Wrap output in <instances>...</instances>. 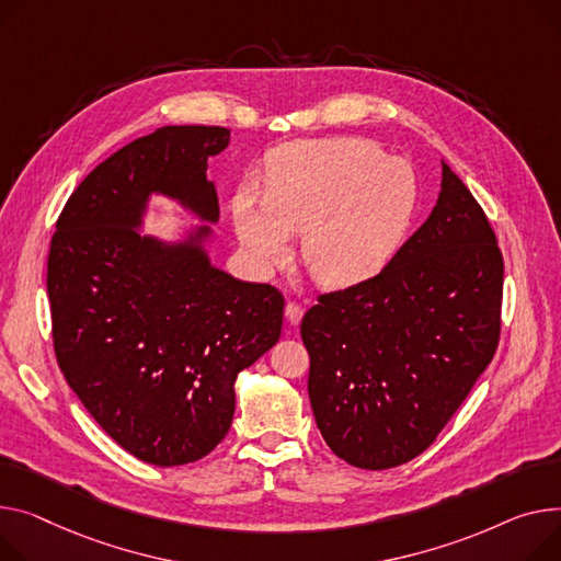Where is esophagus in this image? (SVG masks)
Listing matches in <instances>:
<instances>
[{
  "mask_svg": "<svg viewBox=\"0 0 561 561\" xmlns=\"http://www.w3.org/2000/svg\"><path fill=\"white\" fill-rule=\"evenodd\" d=\"M302 316H305V309H302V305H297V302H286V320L290 322V324H297L302 320Z\"/></svg>",
  "mask_w": 561,
  "mask_h": 561,
  "instance_id": "obj_1",
  "label": "esophagus"
}]
</instances>
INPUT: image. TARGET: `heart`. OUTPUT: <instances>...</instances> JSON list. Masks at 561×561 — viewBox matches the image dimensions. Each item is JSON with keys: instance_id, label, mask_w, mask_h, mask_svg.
Wrapping results in <instances>:
<instances>
[{"instance_id": "b5f03b06", "label": "heart", "mask_w": 561, "mask_h": 561, "mask_svg": "<svg viewBox=\"0 0 561 561\" xmlns=\"http://www.w3.org/2000/svg\"><path fill=\"white\" fill-rule=\"evenodd\" d=\"M417 180L403 160L365 139H309L268 158L261 205L234 203V226L261 266L286 259L288 237L302 234V261L316 282L345 288L377 275L410 226Z\"/></svg>"}]
</instances>
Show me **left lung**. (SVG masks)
<instances>
[{
    "mask_svg": "<svg viewBox=\"0 0 561 561\" xmlns=\"http://www.w3.org/2000/svg\"><path fill=\"white\" fill-rule=\"evenodd\" d=\"M503 268L488 216L442 164L437 205L386 268L320 293L302 318L309 399L335 456L379 471L428 449L496 354Z\"/></svg>",
    "mask_w": 561,
    "mask_h": 561,
    "instance_id": "8db88e82",
    "label": "left lung"
}]
</instances>
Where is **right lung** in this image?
I'll use <instances>...</instances> for the list:
<instances>
[{
    "instance_id": "obj_1",
    "label": "right lung",
    "mask_w": 561,
    "mask_h": 561,
    "mask_svg": "<svg viewBox=\"0 0 561 561\" xmlns=\"http://www.w3.org/2000/svg\"><path fill=\"white\" fill-rule=\"evenodd\" d=\"M220 126H167L101 162L65 203L47 259L51 339L69 388L130 456L205 458L234 417V379L282 333L284 297L133 228L151 192L218 218L207 158Z\"/></svg>"
}]
</instances>
